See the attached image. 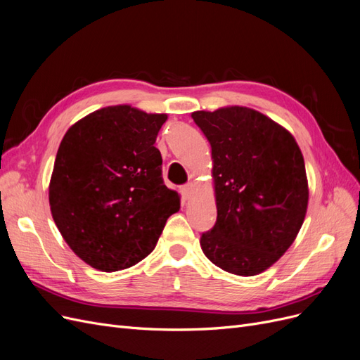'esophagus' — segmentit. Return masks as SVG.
Returning a JSON list of instances; mask_svg holds the SVG:
<instances>
[{
	"label": "esophagus",
	"instance_id": "34e87169",
	"mask_svg": "<svg viewBox=\"0 0 360 360\" xmlns=\"http://www.w3.org/2000/svg\"><path fill=\"white\" fill-rule=\"evenodd\" d=\"M181 193H182V195L185 197V199H191L193 194H194V184L193 182L185 184L184 187L181 188Z\"/></svg>",
	"mask_w": 360,
	"mask_h": 360
}]
</instances>
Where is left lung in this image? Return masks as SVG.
Segmentation results:
<instances>
[{
	"mask_svg": "<svg viewBox=\"0 0 360 360\" xmlns=\"http://www.w3.org/2000/svg\"><path fill=\"white\" fill-rule=\"evenodd\" d=\"M191 118L212 149L217 223L202 235V251L226 272L259 275L284 256L304 224V155L283 125L245 106L197 110Z\"/></svg>",
	"mask_w": 360,
	"mask_h": 360,
	"instance_id": "left-lung-1",
	"label": "left lung"
}]
</instances>
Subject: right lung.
Instances as JSON below:
<instances>
[{
	"label": "right lung",
	"mask_w": 360,
	"mask_h": 360,
	"mask_svg": "<svg viewBox=\"0 0 360 360\" xmlns=\"http://www.w3.org/2000/svg\"><path fill=\"white\" fill-rule=\"evenodd\" d=\"M166 113L108 106L75 122L58 148L49 182L53 221L94 269L131 268L153 252L181 197L165 185L154 146Z\"/></svg>",
	"instance_id": "add662e5"
}]
</instances>
